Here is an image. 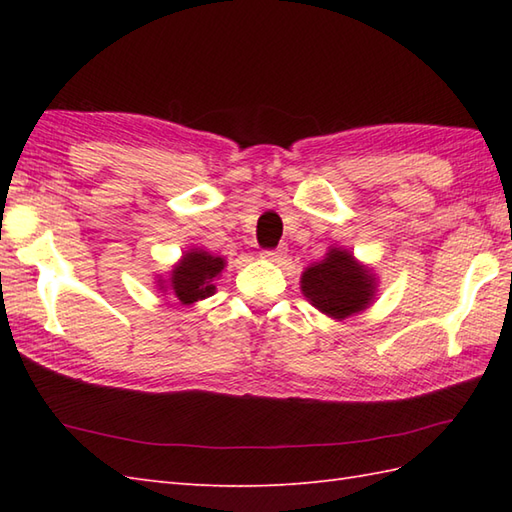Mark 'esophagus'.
Returning <instances> with one entry per match:
<instances>
[{
    "instance_id": "obj_1",
    "label": "esophagus",
    "mask_w": 512,
    "mask_h": 512,
    "mask_svg": "<svg viewBox=\"0 0 512 512\" xmlns=\"http://www.w3.org/2000/svg\"><path fill=\"white\" fill-rule=\"evenodd\" d=\"M262 259H266V262L270 264H281L286 259V248H277V250H264L262 253Z\"/></svg>"
}]
</instances>
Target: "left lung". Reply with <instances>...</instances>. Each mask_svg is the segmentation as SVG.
<instances>
[{
	"label": "left lung",
	"mask_w": 512,
	"mask_h": 512,
	"mask_svg": "<svg viewBox=\"0 0 512 512\" xmlns=\"http://www.w3.org/2000/svg\"><path fill=\"white\" fill-rule=\"evenodd\" d=\"M301 292L325 317L345 321L372 306L378 277L372 266L358 262L347 248L330 246L321 262L301 273Z\"/></svg>",
	"instance_id": "8db88e82"
}]
</instances>
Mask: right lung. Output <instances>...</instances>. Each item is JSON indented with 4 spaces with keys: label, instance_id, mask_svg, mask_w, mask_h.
Instances as JSON below:
<instances>
[{
    "label": "right lung",
    "instance_id": "obj_1",
    "mask_svg": "<svg viewBox=\"0 0 512 512\" xmlns=\"http://www.w3.org/2000/svg\"><path fill=\"white\" fill-rule=\"evenodd\" d=\"M226 259L213 255L202 246L184 250L182 257L171 266L167 275H156V288L162 295H171L182 306H191L195 301L215 295L213 281L222 275Z\"/></svg>",
    "mask_w": 512,
    "mask_h": 512
}]
</instances>
